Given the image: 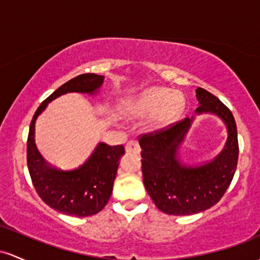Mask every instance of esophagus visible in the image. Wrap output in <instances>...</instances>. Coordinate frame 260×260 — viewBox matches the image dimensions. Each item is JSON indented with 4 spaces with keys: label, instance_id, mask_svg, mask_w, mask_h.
I'll return each instance as SVG.
<instances>
[{
    "label": "esophagus",
    "instance_id": "1",
    "mask_svg": "<svg viewBox=\"0 0 260 260\" xmlns=\"http://www.w3.org/2000/svg\"><path fill=\"white\" fill-rule=\"evenodd\" d=\"M125 151H126L127 153H140V146L136 141H134V140H131L125 146Z\"/></svg>",
    "mask_w": 260,
    "mask_h": 260
}]
</instances>
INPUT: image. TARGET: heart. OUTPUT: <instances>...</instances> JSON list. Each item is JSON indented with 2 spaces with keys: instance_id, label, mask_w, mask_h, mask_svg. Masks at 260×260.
<instances>
[{
  "instance_id": "1",
  "label": "heart",
  "mask_w": 260,
  "mask_h": 260,
  "mask_svg": "<svg viewBox=\"0 0 260 260\" xmlns=\"http://www.w3.org/2000/svg\"><path fill=\"white\" fill-rule=\"evenodd\" d=\"M183 107L184 101L179 93L161 87H152L127 101L121 107V113L129 116L154 114L153 126L162 127L176 120Z\"/></svg>"
}]
</instances>
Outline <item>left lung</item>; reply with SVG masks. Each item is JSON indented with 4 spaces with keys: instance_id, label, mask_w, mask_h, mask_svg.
Masks as SVG:
<instances>
[{
    "instance_id": "left-lung-1",
    "label": "left lung",
    "mask_w": 260,
    "mask_h": 260,
    "mask_svg": "<svg viewBox=\"0 0 260 260\" xmlns=\"http://www.w3.org/2000/svg\"><path fill=\"white\" fill-rule=\"evenodd\" d=\"M197 99L199 107L195 114L216 115L226 126V144L216 157L198 165H186L180 159V146L195 116L139 140L146 190L157 208L174 216L198 214L214 206L231 184L237 168V126L231 110L200 87Z\"/></svg>"
}]
</instances>
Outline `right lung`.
<instances>
[{
    "label": "right lung",
    "mask_w": 260,
    "mask_h": 260,
    "mask_svg": "<svg viewBox=\"0 0 260 260\" xmlns=\"http://www.w3.org/2000/svg\"><path fill=\"white\" fill-rule=\"evenodd\" d=\"M104 82V76L80 75L59 87L40 104L29 127L27 163L37 193L51 209L76 217L92 216L107 205L113 191L119 159L124 146L98 142L91 156L80 167L60 169L42 156L36 145V121L48 104L67 93L95 95Z\"/></svg>",
    "instance_id": "1"
}]
</instances>
